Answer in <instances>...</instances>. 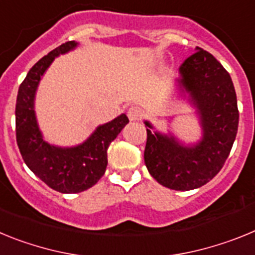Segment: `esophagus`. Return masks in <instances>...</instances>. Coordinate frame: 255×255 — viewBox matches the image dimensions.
<instances>
[{
  "mask_svg": "<svg viewBox=\"0 0 255 255\" xmlns=\"http://www.w3.org/2000/svg\"><path fill=\"white\" fill-rule=\"evenodd\" d=\"M143 110L138 106H131V107L128 110V116L131 121H136V120H140L141 117H143Z\"/></svg>",
  "mask_w": 255,
  "mask_h": 255,
  "instance_id": "obj_1",
  "label": "esophagus"
}]
</instances>
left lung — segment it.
<instances>
[{"label":"left lung","mask_w":255,"mask_h":255,"mask_svg":"<svg viewBox=\"0 0 255 255\" xmlns=\"http://www.w3.org/2000/svg\"><path fill=\"white\" fill-rule=\"evenodd\" d=\"M180 83L190 93L200 115L203 139L195 147H182L172 136L147 128L144 161L161 185L193 190L212 180L224 167L239 125V110L231 76L209 52H197L180 66Z\"/></svg>","instance_id":"1"}]
</instances>
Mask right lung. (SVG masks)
<instances>
[{
  "label": "right lung",
  "instance_id": "add662e5",
  "mask_svg": "<svg viewBox=\"0 0 255 255\" xmlns=\"http://www.w3.org/2000/svg\"><path fill=\"white\" fill-rule=\"evenodd\" d=\"M75 46L74 40L61 44L29 70L19 87L15 108L16 141L22 159L49 188L66 194L80 193L96 185L105 175L110 144L129 123L126 115H121L100 126L85 143L74 148L52 147L42 139L34 115L35 89L56 56Z\"/></svg>",
  "mask_w": 255,
  "mask_h": 255
}]
</instances>
